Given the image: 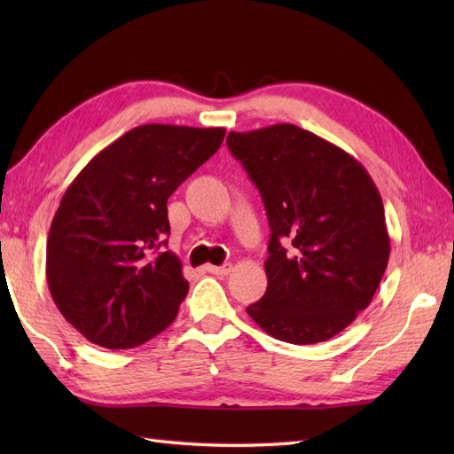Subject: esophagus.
<instances>
[{
    "label": "esophagus",
    "mask_w": 454,
    "mask_h": 454,
    "mask_svg": "<svg viewBox=\"0 0 454 454\" xmlns=\"http://www.w3.org/2000/svg\"><path fill=\"white\" fill-rule=\"evenodd\" d=\"M207 271L212 273V275H218V277H226L232 273V263H224V265H207Z\"/></svg>",
    "instance_id": "obj_1"
}]
</instances>
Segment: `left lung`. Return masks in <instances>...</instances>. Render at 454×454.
I'll return each instance as SVG.
<instances>
[{"label": "left lung", "instance_id": "1", "mask_svg": "<svg viewBox=\"0 0 454 454\" xmlns=\"http://www.w3.org/2000/svg\"><path fill=\"white\" fill-rule=\"evenodd\" d=\"M226 144L271 228L267 291L246 312L275 340L327 341L371 304L387 271L379 189L345 150L294 124L230 132Z\"/></svg>", "mask_w": 454, "mask_h": 454}]
</instances>
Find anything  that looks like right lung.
<instances>
[{"instance_id": "1", "label": "right lung", "mask_w": 454, "mask_h": 454, "mask_svg": "<svg viewBox=\"0 0 454 454\" xmlns=\"http://www.w3.org/2000/svg\"><path fill=\"white\" fill-rule=\"evenodd\" d=\"M224 134L142 124L101 150L66 189L46 242V281L85 340L130 349L176 320L189 283L179 257L166 252L168 199Z\"/></svg>"}]
</instances>
